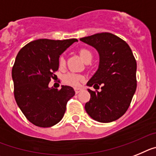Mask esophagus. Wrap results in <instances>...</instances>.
Here are the masks:
<instances>
[{"label":"esophagus","mask_w":156,"mask_h":156,"mask_svg":"<svg viewBox=\"0 0 156 156\" xmlns=\"http://www.w3.org/2000/svg\"><path fill=\"white\" fill-rule=\"evenodd\" d=\"M82 90V89H80V88H74V91H75V93L78 94V93H80V91Z\"/></svg>","instance_id":"34e87169"}]
</instances>
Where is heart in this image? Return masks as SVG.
Wrapping results in <instances>:
<instances>
[{"label":"heart","instance_id":"1","mask_svg":"<svg viewBox=\"0 0 156 156\" xmlns=\"http://www.w3.org/2000/svg\"><path fill=\"white\" fill-rule=\"evenodd\" d=\"M78 53H79L80 56L83 59L84 61L87 62L89 60H91L92 58H93V54H92L91 51H89L87 48H81L78 51ZM65 59L63 57H59V66L60 67H63L65 66ZM84 79V77L81 74H74V73H68V74H65L63 76V82L66 84L69 85V86H78L79 85L80 82L82 81Z\"/></svg>","mask_w":156,"mask_h":156}]
</instances>
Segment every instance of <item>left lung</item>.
<instances>
[{
	"instance_id": "left-lung-1",
	"label": "left lung",
	"mask_w": 156,
	"mask_h": 156,
	"mask_svg": "<svg viewBox=\"0 0 156 156\" xmlns=\"http://www.w3.org/2000/svg\"><path fill=\"white\" fill-rule=\"evenodd\" d=\"M80 40L94 47L100 55L98 70L87 86L96 89L101 86V90L88 89L90 100L85 109L97 122L115 121L128 110L136 89V62L132 50L125 41L107 32Z\"/></svg>"
}]
</instances>
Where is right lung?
Returning <instances> with one entry per match:
<instances>
[{
  "label": "right lung",
  "mask_w": 156,
  "mask_h": 156,
  "mask_svg": "<svg viewBox=\"0 0 156 156\" xmlns=\"http://www.w3.org/2000/svg\"><path fill=\"white\" fill-rule=\"evenodd\" d=\"M76 38L66 40L38 39L26 44L16 55L12 70L14 96L25 117L39 127L59 122L66 106L75 94L70 86L60 89L48 87L59 69V57Z\"/></svg>",
  "instance_id": "right-lung-1"
}]
</instances>
